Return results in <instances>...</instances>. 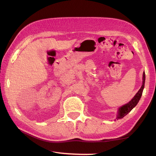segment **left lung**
<instances>
[{"mask_svg":"<svg viewBox=\"0 0 156 156\" xmlns=\"http://www.w3.org/2000/svg\"><path fill=\"white\" fill-rule=\"evenodd\" d=\"M145 72H143V84H142L141 88H140L139 90L137 92V93L135 94V96L133 97V99L131 100L130 101L126 103V105H124L122 107H121V108L119 109L118 115L117 117V119L122 118L123 117H124L125 115L129 114V113L136 105V104L138 103L140 99H141V97L143 88H144V87H145Z\"/></svg>","mask_w":156,"mask_h":156,"instance_id":"8db88e82","label":"left lung"}]
</instances>
